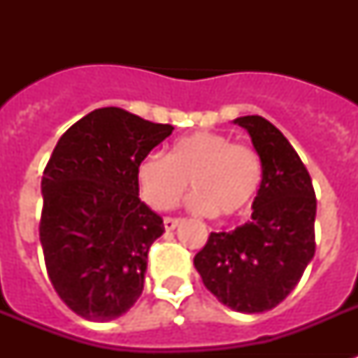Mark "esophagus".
<instances>
[{
    "mask_svg": "<svg viewBox=\"0 0 358 358\" xmlns=\"http://www.w3.org/2000/svg\"><path fill=\"white\" fill-rule=\"evenodd\" d=\"M180 219L176 217H165L163 219V224H165V230H174L176 227H178Z\"/></svg>",
    "mask_w": 358,
    "mask_h": 358,
    "instance_id": "obj_1",
    "label": "esophagus"
}]
</instances>
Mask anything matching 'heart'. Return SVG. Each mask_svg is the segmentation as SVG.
Segmentation results:
<instances>
[{"mask_svg":"<svg viewBox=\"0 0 358 358\" xmlns=\"http://www.w3.org/2000/svg\"><path fill=\"white\" fill-rule=\"evenodd\" d=\"M262 180L260 154L252 146L206 129L174 141L167 156L148 154L137 165V184L146 204L171 210L182 201L191 182L193 208L215 212L219 217H239L249 212Z\"/></svg>","mask_w":358,"mask_h":358,"instance_id":"obj_1","label":"heart"}]
</instances>
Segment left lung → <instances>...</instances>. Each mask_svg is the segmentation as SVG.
Returning <instances> with one entry per match:
<instances>
[{"instance_id": "8db88e82", "label": "left lung", "mask_w": 358, "mask_h": 358, "mask_svg": "<svg viewBox=\"0 0 358 358\" xmlns=\"http://www.w3.org/2000/svg\"><path fill=\"white\" fill-rule=\"evenodd\" d=\"M234 122L249 131L264 167L252 221L232 232H212L193 262L223 305L256 314L282 303L314 256L316 193L280 129L258 115Z\"/></svg>"}]
</instances>
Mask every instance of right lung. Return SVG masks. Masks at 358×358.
<instances>
[{
	"mask_svg": "<svg viewBox=\"0 0 358 358\" xmlns=\"http://www.w3.org/2000/svg\"><path fill=\"white\" fill-rule=\"evenodd\" d=\"M120 108L94 109L59 139L42 174L38 234L50 282L89 322H111L139 299L163 219L139 199L137 165L165 137Z\"/></svg>",
	"mask_w": 358,
	"mask_h": 358,
	"instance_id": "obj_1",
	"label": "right lung"
}]
</instances>
